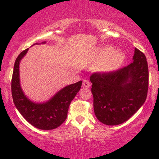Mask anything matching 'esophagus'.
<instances>
[{"mask_svg": "<svg viewBox=\"0 0 159 159\" xmlns=\"http://www.w3.org/2000/svg\"><path fill=\"white\" fill-rule=\"evenodd\" d=\"M82 86H83V87H84V88H88V87H90L91 86V83L88 81V80L84 79L83 81V84H82Z\"/></svg>", "mask_w": 159, "mask_h": 159, "instance_id": "34e87169", "label": "esophagus"}]
</instances>
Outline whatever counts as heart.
<instances>
[{"label":"heart","mask_w":159,"mask_h":159,"mask_svg":"<svg viewBox=\"0 0 159 159\" xmlns=\"http://www.w3.org/2000/svg\"><path fill=\"white\" fill-rule=\"evenodd\" d=\"M124 56L120 52H114L111 46L100 49L96 57V62L99 63L98 69L102 72H110L117 69L123 63Z\"/></svg>","instance_id":"b5f03b06"}]
</instances>
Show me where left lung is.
Instances as JSON below:
<instances>
[{
  "label": "left lung",
  "instance_id": "1",
  "mask_svg": "<svg viewBox=\"0 0 159 159\" xmlns=\"http://www.w3.org/2000/svg\"><path fill=\"white\" fill-rule=\"evenodd\" d=\"M90 79L97 119L105 125H120L145 102L149 85L147 58L135 48L130 64L114 71L94 72Z\"/></svg>",
  "mask_w": 159,
  "mask_h": 159
}]
</instances>
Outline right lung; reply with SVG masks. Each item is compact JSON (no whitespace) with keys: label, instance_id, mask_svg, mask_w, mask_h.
<instances>
[{"label":"right lung","instance_id":"obj_1","mask_svg":"<svg viewBox=\"0 0 159 159\" xmlns=\"http://www.w3.org/2000/svg\"><path fill=\"white\" fill-rule=\"evenodd\" d=\"M27 50L28 48L20 53L14 64L11 81L13 102L21 116L29 123L37 129L52 130L64 123L67 117L69 105L81 89L82 81L66 86L48 102H32L24 95L19 84V63Z\"/></svg>","mask_w":159,"mask_h":159}]
</instances>
